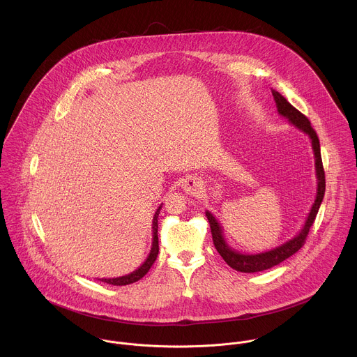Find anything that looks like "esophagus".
<instances>
[{"mask_svg":"<svg viewBox=\"0 0 357 357\" xmlns=\"http://www.w3.org/2000/svg\"><path fill=\"white\" fill-rule=\"evenodd\" d=\"M182 188H183V190L188 195H197L200 192V189H202V183H200V181L197 178L190 176V178H188V179H185L182 182Z\"/></svg>","mask_w":357,"mask_h":357,"instance_id":"1","label":"esophagus"}]
</instances>
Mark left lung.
I'll use <instances>...</instances> for the list:
<instances>
[{"label": "left lung", "mask_w": 357, "mask_h": 357, "mask_svg": "<svg viewBox=\"0 0 357 357\" xmlns=\"http://www.w3.org/2000/svg\"><path fill=\"white\" fill-rule=\"evenodd\" d=\"M273 97L277 104L278 114L284 116L285 119L289 121L291 125H294L296 129L303 132L305 135L309 136L312 142V149L314 154V167H316V178H317V193L314 197V203L310 208V213L305 221L303 228L299 231L298 235H295L292 239L287 241L281 246H277L271 250L261 252V253H255V255H248V253H241L235 249H232L228 242L225 241L224 231L218 220L207 210L206 217L210 222L211 228V235H213V242L217 249V252L221 255V257L225 260V263L232 267L236 271L241 273H259L268 270L274 266H278L284 260L289 259L294 256L303 245L306 241V236L316 220V215L319 213V208L323 203V197L326 193V174L323 168V161H321V151H320V140L317 137L316 130L312 128L310 121L301 112L298 111L292 104L288 102V100L280 94L277 90H271Z\"/></svg>", "instance_id": "1"}]
</instances>
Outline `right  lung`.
<instances>
[{"mask_svg": "<svg viewBox=\"0 0 357 357\" xmlns=\"http://www.w3.org/2000/svg\"><path fill=\"white\" fill-rule=\"evenodd\" d=\"M162 204H160V207L157 208L154 217H153V242H151V250L147 256V259L144 260V263L137 268L135 270L133 273L128 274V275H122V277H116V278H101L98 281H102L105 284H109V285H116V287H122V285H129V284H133L139 280H142L150 270V267L153 266V263L155 261L157 256H158V214H160V210H161Z\"/></svg>", "mask_w": 357, "mask_h": 357, "instance_id": "1", "label": "right lung"}]
</instances>
